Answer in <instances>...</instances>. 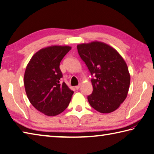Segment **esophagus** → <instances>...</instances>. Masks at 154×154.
<instances>
[{
	"instance_id": "obj_1",
	"label": "esophagus",
	"mask_w": 154,
	"mask_h": 154,
	"mask_svg": "<svg viewBox=\"0 0 154 154\" xmlns=\"http://www.w3.org/2000/svg\"><path fill=\"white\" fill-rule=\"evenodd\" d=\"M80 88V84H79V85H78V86H75V89L76 90H78Z\"/></svg>"
}]
</instances>
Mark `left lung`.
<instances>
[{"label":"left lung","instance_id":"1","mask_svg":"<svg viewBox=\"0 0 154 154\" xmlns=\"http://www.w3.org/2000/svg\"><path fill=\"white\" fill-rule=\"evenodd\" d=\"M92 78L93 92L88 96L92 107L100 113L115 111L126 98L130 83L127 64L116 50L94 41L77 46Z\"/></svg>","mask_w":154,"mask_h":154}]
</instances>
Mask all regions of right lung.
Wrapping results in <instances>:
<instances>
[{"label": "right lung", "instance_id": "1", "mask_svg": "<svg viewBox=\"0 0 154 154\" xmlns=\"http://www.w3.org/2000/svg\"><path fill=\"white\" fill-rule=\"evenodd\" d=\"M71 50L68 46H51L40 49L31 58L25 70L26 95L34 108L48 116L64 112L74 92L62 78L60 63Z\"/></svg>", "mask_w": 154, "mask_h": 154}]
</instances>
